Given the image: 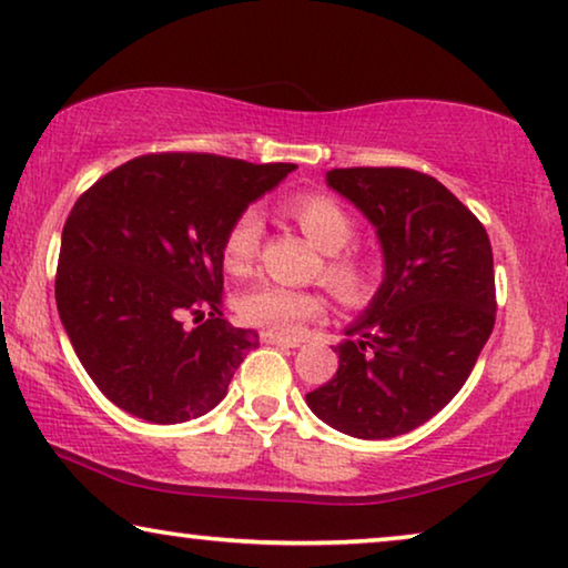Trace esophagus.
Listing matches in <instances>:
<instances>
[{
	"instance_id": "1",
	"label": "esophagus",
	"mask_w": 568,
	"mask_h": 568,
	"mask_svg": "<svg viewBox=\"0 0 568 568\" xmlns=\"http://www.w3.org/2000/svg\"><path fill=\"white\" fill-rule=\"evenodd\" d=\"M261 341H263V344H268V346H284V348H297L300 346V338H290V336H282V333H271V331H263Z\"/></svg>"
}]
</instances>
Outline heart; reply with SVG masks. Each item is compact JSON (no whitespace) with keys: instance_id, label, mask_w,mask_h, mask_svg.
Segmentation results:
<instances>
[{"instance_id":"obj_1","label":"heart","mask_w":568,"mask_h":568,"mask_svg":"<svg viewBox=\"0 0 568 568\" xmlns=\"http://www.w3.org/2000/svg\"><path fill=\"white\" fill-rule=\"evenodd\" d=\"M284 212L297 224L310 243L321 251L317 276L346 305H367L377 290L375 263L362 247L352 245L356 224L352 214L325 193H297L284 204ZM263 222L255 209H245L224 230L220 255L232 276H245L261 251ZM328 302L317 290H292L282 284H255L237 297L240 321L282 336H294L302 325L325 315Z\"/></svg>"}]
</instances>
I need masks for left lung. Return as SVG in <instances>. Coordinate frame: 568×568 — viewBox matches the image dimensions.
<instances>
[{
    "label": "left lung",
    "mask_w": 568,
    "mask_h": 568,
    "mask_svg": "<svg viewBox=\"0 0 568 568\" xmlns=\"http://www.w3.org/2000/svg\"><path fill=\"white\" fill-rule=\"evenodd\" d=\"M328 185L377 227L385 282L307 406L352 437L390 439L439 414L476 367L496 323L491 243L478 216L418 170L336 168Z\"/></svg>",
    "instance_id": "left-lung-1"
}]
</instances>
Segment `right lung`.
Wrapping results in <instances>:
<instances>
[{"mask_svg": "<svg viewBox=\"0 0 568 568\" xmlns=\"http://www.w3.org/2000/svg\"><path fill=\"white\" fill-rule=\"evenodd\" d=\"M294 168L152 152L77 199L61 232L57 307L108 400L144 422L181 424L227 395L258 333L224 321V230Z\"/></svg>", "mask_w": 568, "mask_h": 568, "instance_id": "add662e5", "label": "right lung"}]
</instances>
